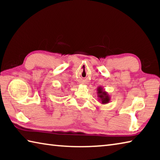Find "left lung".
I'll use <instances>...</instances> for the list:
<instances>
[{
	"mask_svg": "<svg viewBox=\"0 0 160 160\" xmlns=\"http://www.w3.org/2000/svg\"><path fill=\"white\" fill-rule=\"evenodd\" d=\"M97 91L98 100L101 104H108V103H109L111 100V97L109 96V94L107 93V92H106L104 89H103L102 87H98V88L97 89Z\"/></svg>",
	"mask_w": 160,
	"mask_h": 160,
	"instance_id": "left-lung-1",
	"label": "left lung"
}]
</instances>
